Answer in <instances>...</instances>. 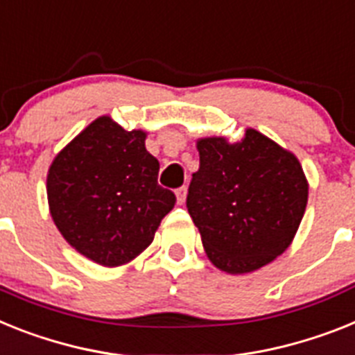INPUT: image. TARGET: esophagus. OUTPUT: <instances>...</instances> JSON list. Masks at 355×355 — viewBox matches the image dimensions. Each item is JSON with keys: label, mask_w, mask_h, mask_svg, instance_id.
<instances>
[{"label": "esophagus", "mask_w": 355, "mask_h": 355, "mask_svg": "<svg viewBox=\"0 0 355 355\" xmlns=\"http://www.w3.org/2000/svg\"><path fill=\"white\" fill-rule=\"evenodd\" d=\"M175 195H177V204H178V205H182L184 202H186V196H187V187H186V186L178 187V189H177V193H175Z\"/></svg>", "instance_id": "1"}]
</instances>
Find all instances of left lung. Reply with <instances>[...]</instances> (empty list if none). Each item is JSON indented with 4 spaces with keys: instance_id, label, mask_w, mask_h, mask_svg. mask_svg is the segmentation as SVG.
I'll return each instance as SVG.
<instances>
[{
    "instance_id": "8db88e82",
    "label": "left lung",
    "mask_w": 355,
    "mask_h": 355,
    "mask_svg": "<svg viewBox=\"0 0 355 355\" xmlns=\"http://www.w3.org/2000/svg\"><path fill=\"white\" fill-rule=\"evenodd\" d=\"M187 211L216 269L247 274L287 251L305 214L309 182L294 153L247 128L242 141H196Z\"/></svg>"
}]
</instances>
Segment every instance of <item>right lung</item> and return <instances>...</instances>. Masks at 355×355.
Here are the masks:
<instances>
[{
    "instance_id": "add662e5",
    "label": "right lung",
    "mask_w": 355,
    "mask_h": 355,
    "mask_svg": "<svg viewBox=\"0 0 355 355\" xmlns=\"http://www.w3.org/2000/svg\"><path fill=\"white\" fill-rule=\"evenodd\" d=\"M142 130L95 119L52 160L46 175L55 227L79 254L103 267L130 263L153 242L175 195L157 182L159 160Z\"/></svg>"
}]
</instances>
